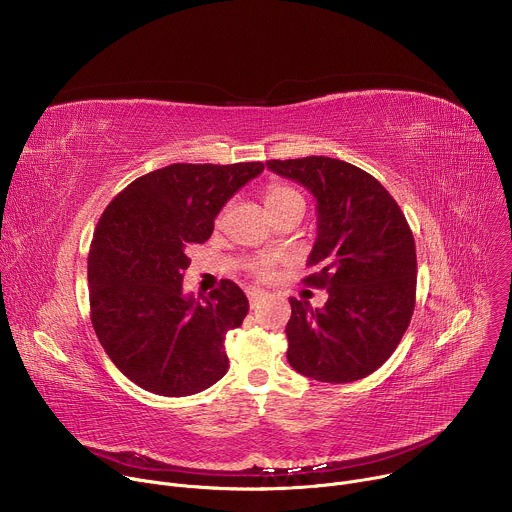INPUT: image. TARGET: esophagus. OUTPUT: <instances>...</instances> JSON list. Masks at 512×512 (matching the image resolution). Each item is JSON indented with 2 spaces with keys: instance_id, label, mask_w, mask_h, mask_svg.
<instances>
[{
  "instance_id": "obj_1",
  "label": "esophagus",
  "mask_w": 512,
  "mask_h": 512,
  "mask_svg": "<svg viewBox=\"0 0 512 512\" xmlns=\"http://www.w3.org/2000/svg\"><path fill=\"white\" fill-rule=\"evenodd\" d=\"M247 298H249L251 308H255V306H259V302L265 298V294H263V291H259V289H249V291H247Z\"/></svg>"
}]
</instances>
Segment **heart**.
I'll return each mask as SVG.
<instances>
[{
  "label": "heart",
  "mask_w": 512,
  "mask_h": 512,
  "mask_svg": "<svg viewBox=\"0 0 512 512\" xmlns=\"http://www.w3.org/2000/svg\"><path fill=\"white\" fill-rule=\"evenodd\" d=\"M294 200H302V194H300L298 190H294V188L285 186V184H271V186L265 190V204H267L269 212L275 210V208H281V206H285V204H289V202H294ZM218 218H223V212L218 214ZM253 273H255L257 279H267V277H271V263H269V261L257 263V265L253 267Z\"/></svg>",
  "instance_id": "heart-1"
}]
</instances>
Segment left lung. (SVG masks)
Masks as SVG:
<instances>
[{
    "mask_svg": "<svg viewBox=\"0 0 512 512\" xmlns=\"http://www.w3.org/2000/svg\"><path fill=\"white\" fill-rule=\"evenodd\" d=\"M316 198L318 239L302 283L328 291L322 310L289 298L287 360L322 383L369 377L395 352L415 308L417 255L407 218L364 170L326 156L269 160Z\"/></svg>",
    "mask_w": 512,
    "mask_h": 512,
    "instance_id": "1",
    "label": "left lung"
}]
</instances>
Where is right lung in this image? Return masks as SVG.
Segmentation results:
<instances>
[{"mask_svg":"<svg viewBox=\"0 0 512 512\" xmlns=\"http://www.w3.org/2000/svg\"><path fill=\"white\" fill-rule=\"evenodd\" d=\"M263 168L172 164L133 180L99 218L89 249L91 322L115 367L141 389L186 397L229 371L225 338L243 324L247 296L231 279L202 302L184 296L186 251L210 239L218 210Z\"/></svg>","mask_w":512,"mask_h":512,"instance_id":"1","label":"right lung"}]
</instances>
